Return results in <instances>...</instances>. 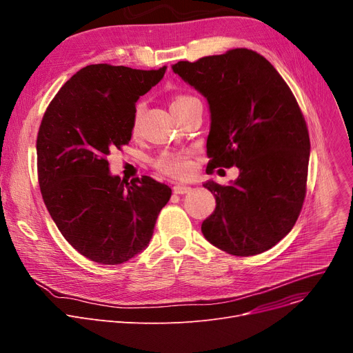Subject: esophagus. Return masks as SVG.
<instances>
[{
	"mask_svg": "<svg viewBox=\"0 0 353 353\" xmlns=\"http://www.w3.org/2000/svg\"><path fill=\"white\" fill-rule=\"evenodd\" d=\"M173 192L176 194H188L192 192V188L186 186V184H174L173 186Z\"/></svg>",
	"mask_w": 353,
	"mask_h": 353,
	"instance_id": "obj_1",
	"label": "esophagus"
}]
</instances>
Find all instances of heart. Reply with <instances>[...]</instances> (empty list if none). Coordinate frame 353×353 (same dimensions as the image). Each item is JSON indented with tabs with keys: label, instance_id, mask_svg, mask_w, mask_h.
Masks as SVG:
<instances>
[{
	"label": "heart",
	"instance_id": "1",
	"mask_svg": "<svg viewBox=\"0 0 353 353\" xmlns=\"http://www.w3.org/2000/svg\"><path fill=\"white\" fill-rule=\"evenodd\" d=\"M190 99H193V97L192 96H176L173 99L172 107L179 105ZM141 108H143L141 104H137L134 108L133 128H136L139 124ZM153 167L160 173L169 176V177H174V179H184V177H189L192 174V161H190L189 153H177V152L160 153L156 159H153Z\"/></svg>",
	"mask_w": 353,
	"mask_h": 353
}]
</instances>
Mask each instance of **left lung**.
Instances as JSON below:
<instances>
[{"label":"left lung","mask_w":353,"mask_h":353,"mask_svg":"<svg viewBox=\"0 0 353 353\" xmlns=\"http://www.w3.org/2000/svg\"><path fill=\"white\" fill-rule=\"evenodd\" d=\"M173 71L209 101V173L240 170L229 186L203 184L216 197L203 236L234 256L269 250L292 230L306 196L310 140L292 90L263 55L248 48L179 61Z\"/></svg>","instance_id":"1"}]
</instances>
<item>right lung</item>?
<instances>
[{"mask_svg": "<svg viewBox=\"0 0 353 353\" xmlns=\"http://www.w3.org/2000/svg\"><path fill=\"white\" fill-rule=\"evenodd\" d=\"M167 67L91 64L48 104L37 136L46 208L67 242L100 265H120L147 248L172 189L148 176H111L107 156L128 144L140 96Z\"/></svg>", "mask_w": 353, "mask_h": 353, "instance_id": "add662e5", "label": "right lung"}]
</instances>
